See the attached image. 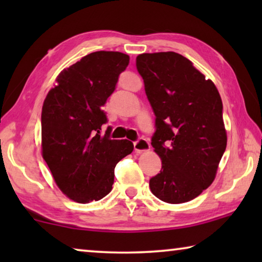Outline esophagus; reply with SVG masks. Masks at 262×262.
Wrapping results in <instances>:
<instances>
[{"label":"esophagus","mask_w":262,"mask_h":262,"mask_svg":"<svg viewBox=\"0 0 262 262\" xmlns=\"http://www.w3.org/2000/svg\"><path fill=\"white\" fill-rule=\"evenodd\" d=\"M134 149L137 152L148 151V150L150 149V144L147 140L143 139V137H140L139 140L134 142Z\"/></svg>","instance_id":"esophagus-1"}]
</instances>
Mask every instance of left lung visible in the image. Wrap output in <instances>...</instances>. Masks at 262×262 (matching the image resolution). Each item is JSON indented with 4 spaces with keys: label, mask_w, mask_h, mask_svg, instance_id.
Wrapping results in <instances>:
<instances>
[{
    "label": "left lung",
    "mask_w": 262,
    "mask_h": 262,
    "mask_svg": "<svg viewBox=\"0 0 262 262\" xmlns=\"http://www.w3.org/2000/svg\"><path fill=\"white\" fill-rule=\"evenodd\" d=\"M136 68L156 115L151 145L162 161L150 189L164 202H188L214 181L227 148L221 96L178 53L140 54Z\"/></svg>",
    "instance_id": "left-lung-1"
}]
</instances>
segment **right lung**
I'll use <instances>...</instances> for the list:
<instances>
[{"mask_svg":"<svg viewBox=\"0 0 262 262\" xmlns=\"http://www.w3.org/2000/svg\"><path fill=\"white\" fill-rule=\"evenodd\" d=\"M129 56L99 51L63 69L41 112L42 157L62 193L78 203L98 201L114 183V167L132 154L128 140H111L104 105Z\"/></svg>","mask_w":262,"mask_h":262,"instance_id":"add662e5","label":"right lung"}]
</instances>
